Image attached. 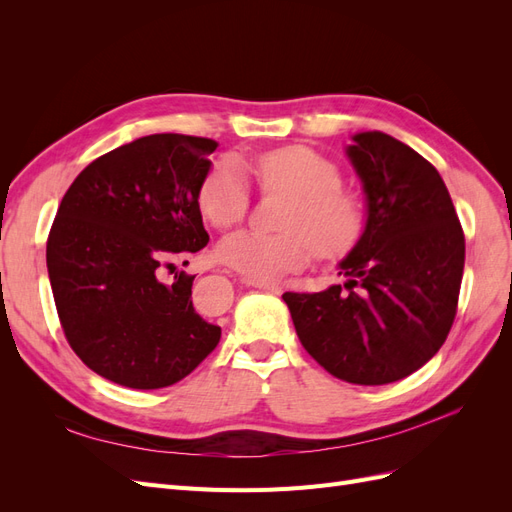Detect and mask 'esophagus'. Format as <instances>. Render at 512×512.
<instances>
[{"label":"esophagus","instance_id":"34e87169","mask_svg":"<svg viewBox=\"0 0 512 512\" xmlns=\"http://www.w3.org/2000/svg\"><path fill=\"white\" fill-rule=\"evenodd\" d=\"M254 288H260L265 292H271V294H282V288L275 286V284H265V282H250Z\"/></svg>","mask_w":512,"mask_h":512}]
</instances>
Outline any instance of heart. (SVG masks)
<instances>
[{"label":"heart","instance_id":"b5f03b06","mask_svg":"<svg viewBox=\"0 0 512 512\" xmlns=\"http://www.w3.org/2000/svg\"><path fill=\"white\" fill-rule=\"evenodd\" d=\"M252 168L267 192L292 196L277 235L239 230L226 237L218 254L228 267L254 282H275L286 273L303 269L312 252L339 256L361 235L363 215L356 198L339 188L342 175L320 153L288 145L260 153ZM198 207L218 228L243 220L250 207V185L241 166L232 160L215 164L198 192Z\"/></svg>","mask_w":512,"mask_h":512}]
</instances>
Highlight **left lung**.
Instances as JSON below:
<instances>
[{
    "mask_svg": "<svg viewBox=\"0 0 512 512\" xmlns=\"http://www.w3.org/2000/svg\"><path fill=\"white\" fill-rule=\"evenodd\" d=\"M346 156L363 183L365 226L333 284L284 292L303 348L331 376L389 384L421 369L453 327L466 239L451 194L421 153L359 132Z\"/></svg>",
    "mask_w": 512,
    "mask_h": 512,
    "instance_id": "obj_1",
    "label": "left lung"
}]
</instances>
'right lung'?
I'll return each mask as SVG.
<instances>
[{
	"mask_svg": "<svg viewBox=\"0 0 512 512\" xmlns=\"http://www.w3.org/2000/svg\"><path fill=\"white\" fill-rule=\"evenodd\" d=\"M211 138L149 134L91 162L61 198L46 269L68 344L98 376L128 389L183 380L222 329L196 314L194 277L162 271L209 243L198 192Z\"/></svg>",
	"mask_w": 512,
	"mask_h": 512,
	"instance_id": "right-lung-1",
	"label": "right lung"
}]
</instances>
